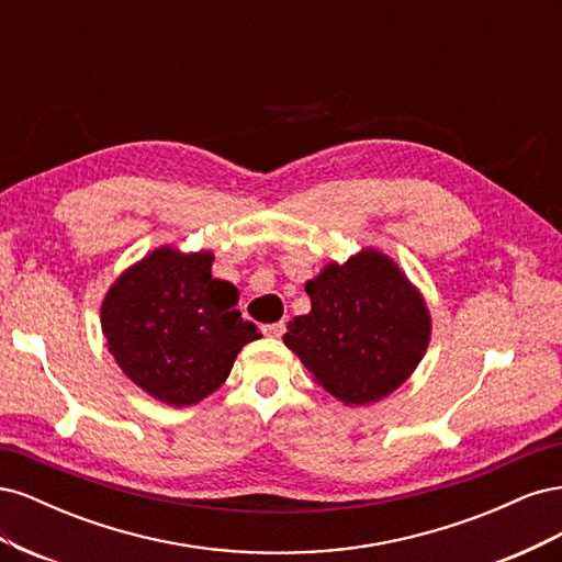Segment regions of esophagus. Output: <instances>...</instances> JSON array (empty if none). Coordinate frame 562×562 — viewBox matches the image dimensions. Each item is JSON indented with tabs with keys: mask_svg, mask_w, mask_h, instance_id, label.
<instances>
[{
	"mask_svg": "<svg viewBox=\"0 0 562 562\" xmlns=\"http://www.w3.org/2000/svg\"><path fill=\"white\" fill-rule=\"evenodd\" d=\"M262 333L267 337H281L285 333V323L279 321V323H267V326H262Z\"/></svg>",
	"mask_w": 562,
	"mask_h": 562,
	"instance_id": "obj_1",
	"label": "esophagus"
}]
</instances>
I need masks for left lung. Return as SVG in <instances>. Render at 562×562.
I'll return each instance as SVG.
<instances>
[{
	"instance_id": "1",
	"label": "left lung",
	"mask_w": 562,
	"mask_h": 562,
	"mask_svg": "<svg viewBox=\"0 0 562 562\" xmlns=\"http://www.w3.org/2000/svg\"><path fill=\"white\" fill-rule=\"evenodd\" d=\"M312 312L288 323L283 342L314 380L347 405L375 403L422 361L431 316L394 260L361 250L307 281Z\"/></svg>"
}]
</instances>
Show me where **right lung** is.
<instances>
[{
	"label": "right lung",
	"instance_id": "right-lung-1",
	"mask_svg": "<svg viewBox=\"0 0 562 562\" xmlns=\"http://www.w3.org/2000/svg\"><path fill=\"white\" fill-rule=\"evenodd\" d=\"M211 267L209 250L157 248L114 281L100 307L124 375L176 407L213 394L241 347L262 337L234 310L239 291L213 279Z\"/></svg>",
	"mask_w": 562,
	"mask_h": 562
}]
</instances>
